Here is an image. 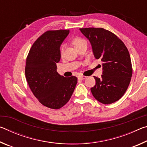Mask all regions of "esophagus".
<instances>
[{
    "label": "esophagus",
    "mask_w": 147,
    "mask_h": 147,
    "mask_svg": "<svg viewBox=\"0 0 147 147\" xmlns=\"http://www.w3.org/2000/svg\"><path fill=\"white\" fill-rule=\"evenodd\" d=\"M78 78L79 79H80V80H84V79H86V76H78Z\"/></svg>",
    "instance_id": "esophagus-1"
}]
</instances>
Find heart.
<instances>
[{"label":"heart","mask_w":147,"mask_h":147,"mask_svg":"<svg viewBox=\"0 0 147 147\" xmlns=\"http://www.w3.org/2000/svg\"><path fill=\"white\" fill-rule=\"evenodd\" d=\"M86 41L84 40V39H83L82 38H74L73 39V41H72V43H73V45L74 47V48H76V47H78V46L80 45H82L84 43H85ZM64 49H65V46L64 45H62L61 47V49H60V52L61 53H63V52L64 51Z\"/></svg>","instance_id":"obj_1"}]
</instances>
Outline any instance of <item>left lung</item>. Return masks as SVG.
<instances>
[{
  "label": "left lung",
  "mask_w": 147,
  "mask_h": 147,
  "mask_svg": "<svg viewBox=\"0 0 147 147\" xmlns=\"http://www.w3.org/2000/svg\"><path fill=\"white\" fill-rule=\"evenodd\" d=\"M90 42L94 58L102 63L101 78L94 76L96 84L91 88L96 100L104 104L119 100L125 93L132 76L130 56L117 36L102 28H80Z\"/></svg>",
  "instance_id": "obj_1"
}]
</instances>
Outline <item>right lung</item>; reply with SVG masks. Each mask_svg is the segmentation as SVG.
I'll list each match as a JSON object with an SVG mask.
<instances>
[{
	"label": "right lung",
	"mask_w": 147,
	"mask_h": 147,
	"mask_svg": "<svg viewBox=\"0 0 147 147\" xmlns=\"http://www.w3.org/2000/svg\"><path fill=\"white\" fill-rule=\"evenodd\" d=\"M69 30L47 31L35 41L27 56L25 74L34 96L45 106L59 109L70 100L77 84L76 76L64 77L57 72L60 47Z\"/></svg>",
	"instance_id": "obj_1"
}]
</instances>
